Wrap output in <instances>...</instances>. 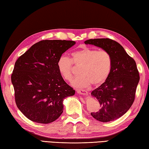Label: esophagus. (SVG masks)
I'll list each match as a JSON object with an SVG mask.
<instances>
[{
	"mask_svg": "<svg viewBox=\"0 0 149 149\" xmlns=\"http://www.w3.org/2000/svg\"><path fill=\"white\" fill-rule=\"evenodd\" d=\"M76 91L80 95H88V91L84 90H83V89H77L76 90Z\"/></svg>",
	"mask_w": 149,
	"mask_h": 149,
	"instance_id": "34e87169",
	"label": "esophagus"
}]
</instances>
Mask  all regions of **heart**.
<instances>
[{
  "label": "heart",
  "instance_id": "b5f03b06",
  "mask_svg": "<svg viewBox=\"0 0 149 149\" xmlns=\"http://www.w3.org/2000/svg\"><path fill=\"white\" fill-rule=\"evenodd\" d=\"M72 59L66 56L59 58L57 66L62 77L70 81L73 78L72 63L81 66L80 75L72 81L73 86L86 88L91 84L99 86L109 77L112 69L113 59L110 53L105 50H98L89 47H84L72 53Z\"/></svg>",
  "mask_w": 149,
  "mask_h": 149
}]
</instances>
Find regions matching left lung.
Returning <instances> with one entry per match:
<instances>
[{"label": "left lung", "mask_w": 149, "mask_h": 149, "mask_svg": "<svg viewBox=\"0 0 149 149\" xmlns=\"http://www.w3.org/2000/svg\"><path fill=\"white\" fill-rule=\"evenodd\" d=\"M84 43L107 50L112 57V69L109 77L91 93L100 105L99 111L91 113V115L100 122L113 121L124 115L134 102L140 81L136 64L123 47L111 39H90Z\"/></svg>", "instance_id": "1"}]
</instances>
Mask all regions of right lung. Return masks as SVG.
<instances>
[{"instance_id": "obj_1", "label": "right lung", "mask_w": 149, "mask_h": 149, "mask_svg": "<svg viewBox=\"0 0 149 149\" xmlns=\"http://www.w3.org/2000/svg\"><path fill=\"white\" fill-rule=\"evenodd\" d=\"M75 42L42 40L19 57L11 74L18 108L34 122L49 123L61 116L65 98L75 90L63 79L57 63Z\"/></svg>"}]
</instances>
